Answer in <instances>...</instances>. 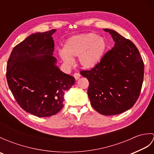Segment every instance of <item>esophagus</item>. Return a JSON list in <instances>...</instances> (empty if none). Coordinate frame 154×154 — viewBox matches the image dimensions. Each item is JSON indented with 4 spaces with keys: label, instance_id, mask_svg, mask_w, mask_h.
<instances>
[{
    "label": "esophagus",
    "instance_id": "1",
    "mask_svg": "<svg viewBox=\"0 0 154 154\" xmlns=\"http://www.w3.org/2000/svg\"><path fill=\"white\" fill-rule=\"evenodd\" d=\"M73 77H75V80H78L80 78V77H81V75L79 73H75L73 74Z\"/></svg>",
    "mask_w": 154,
    "mask_h": 154
}]
</instances>
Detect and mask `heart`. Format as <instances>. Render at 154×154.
Masks as SVG:
<instances>
[{
	"mask_svg": "<svg viewBox=\"0 0 154 154\" xmlns=\"http://www.w3.org/2000/svg\"><path fill=\"white\" fill-rule=\"evenodd\" d=\"M105 39L94 33L81 34L69 38L63 45V51H59L65 64L73 63V57H79V63L83 68L91 69L97 67L107 49Z\"/></svg>",
	"mask_w": 154,
	"mask_h": 154,
	"instance_id": "1",
	"label": "heart"
}]
</instances>
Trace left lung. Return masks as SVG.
<instances>
[{
    "label": "left lung",
    "mask_w": 154,
    "mask_h": 154,
    "mask_svg": "<svg viewBox=\"0 0 154 154\" xmlns=\"http://www.w3.org/2000/svg\"><path fill=\"white\" fill-rule=\"evenodd\" d=\"M114 47L91 70L80 73L89 82L87 94L91 106L101 114L116 115L134 106L141 91L144 65L132 42L110 29Z\"/></svg>",
    "instance_id": "1"
}]
</instances>
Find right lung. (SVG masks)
Returning <instances> with one entry per match:
<instances>
[{"instance_id":"right-lung-1","label":"right lung","mask_w":154,"mask_h":154,"mask_svg":"<svg viewBox=\"0 0 154 154\" xmlns=\"http://www.w3.org/2000/svg\"><path fill=\"white\" fill-rule=\"evenodd\" d=\"M56 30L32 34L13 48L6 66L10 90L23 110L48 117L63 106L65 91L75 78L62 72L53 56Z\"/></svg>"}]
</instances>
